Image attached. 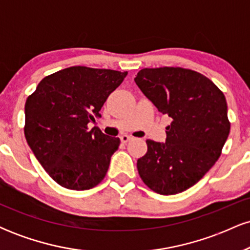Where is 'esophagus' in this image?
Segmentation results:
<instances>
[{
  "mask_svg": "<svg viewBox=\"0 0 250 250\" xmlns=\"http://www.w3.org/2000/svg\"><path fill=\"white\" fill-rule=\"evenodd\" d=\"M120 139H121L122 143H127V142L130 141L131 137L128 136V135H121V137H120Z\"/></svg>",
  "mask_w": 250,
  "mask_h": 250,
  "instance_id": "esophagus-1",
  "label": "esophagus"
}]
</instances>
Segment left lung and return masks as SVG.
Wrapping results in <instances>:
<instances>
[{
    "instance_id": "left-lung-1",
    "label": "left lung",
    "mask_w": 250,
    "mask_h": 250,
    "mask_svg": "<svg viewBox=\"0 0 250 250\" xmlns=\"http://www.w3.org/2000/svg\"><path fill=\"white\" fill-rule=\"evenodd\" d=\"M135 82L173 121L165 143L147 140L137 160L145 185L161 195L182 193L205 176L222 153L230 131L227 101L213 81L181 67L145 68Z\"/></svg>"
}]
</instances>
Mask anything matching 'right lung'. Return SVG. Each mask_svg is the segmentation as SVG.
I'll return each mask as SVG.
<instances>
[{
	"mask_svg": "<svg viewBox=\"0 0 250 250\" xmlns=\"http://www.w3.org/2000/svg\"><path fill=\"white\" fill-rule=\"evenodd\" d=\"M127 71L75 67L45 76L24 105V136L49 176L73 190L94 188L104 179L119 137L88 123L101 117L108 96Z\"/></svg>",
	"mask_w": 250,
	"mask_h": 250,
	"instance_id": "right-lung-1",
	"label": "right lung"
}]
</instances>
